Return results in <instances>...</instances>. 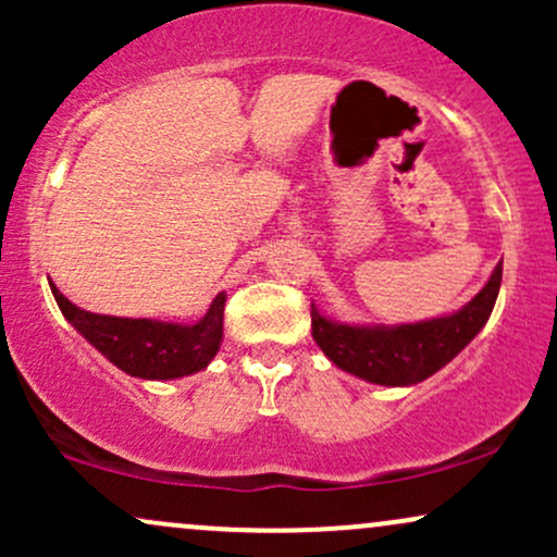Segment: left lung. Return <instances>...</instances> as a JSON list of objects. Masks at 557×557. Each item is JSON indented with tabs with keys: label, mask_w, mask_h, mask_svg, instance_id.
<instances>
[{
	"label": "left lung",
	"mask_w": 557,
	"mask_h": 557,
	"mask_svg": "<svg viewBox=\"0 0 557 557\" xmlns=\"http://www.w3.org/2000/svg\"><path fill=\"white\" fill-rule=\"evenodd\" d=\"M503 267H495L474 300L450 317L413 324H343L319 314L311 304V335L343 372L385 387H411L450 363L487 324L500 290Z\"/></svg>",
	"instance_id": "obj_1"
}]
</instances>
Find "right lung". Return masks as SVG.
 Returning <instances> with one entry per match:
<instances>
[{
    "mask_svg": "<svg viewBox=\"0 0 557 557\" xmlns=\"http://www.w3.org/2000/svg\"><path fill=\"white\" fill-rule=\"evenodd\" d=\"M57 306L88 343L114 367L140 380H177L207 369L220 350L225 293H220L196 324L159 319L101 317L83 311L52 285Z\"/></svg>",
    "mask_w": 557,
    "mask_h": 557,
    "instance_id": "obj_1",
    "label": "right lung"
}]
</instances>
